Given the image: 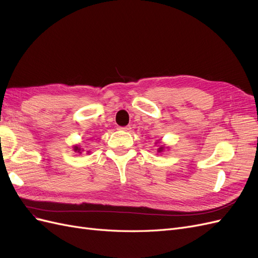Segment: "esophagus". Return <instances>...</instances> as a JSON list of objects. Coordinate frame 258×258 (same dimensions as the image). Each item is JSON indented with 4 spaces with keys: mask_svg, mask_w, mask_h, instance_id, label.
I'll return each instance as SVG.
<instances>
[{
    "mask_svg": "<svg viewBox=\"0 0 258 258\" xmlns=\"http://www.w3.org/2000/svg\"><path fill=\"white\" fill-rule=\"evenodd\" d=\"M119 130L124 131V132H128V131L131 130V126H130V125H127V126H120V127H119Z\"/></svg>",
    "mask_w": 258,
    "mask_h": 258,
    "instance_id": "1",
    "label": "esophagus"
}]
</instances>
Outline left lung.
<instances>
[{
    "instance_id": "left-lung-1",
    "label": "left lung",
    "mask_w": 258,
    "mask_h": 258,
    "mask_svg": "<svg viewBox=\"0 0 258 258\" xmlns=\"http://www.w3.org/2000/svg\"><path fill=\"white\" fill-rule=\"evenodd\" d=\"M162 150H163V147H161V148H160V151H162Z\"/></svg>"
}]
</instances>
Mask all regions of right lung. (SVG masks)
<instances>
[{"mask_svg":"<svg viewBox=\"0 0 258 258\" xmlns=\"http://www.w3.org/2000/svg\"><path fill=\"white\" fill-rule=\"evenodd\" d=\"M74 150H75V151H78V152H79V151H80V148H78V147H75V148H74Z\"/></svg>","mask_w":258,"mask_h":258,"instance_id":"1","label":"right lung"}]
</instances>
